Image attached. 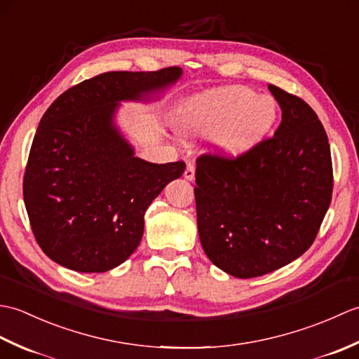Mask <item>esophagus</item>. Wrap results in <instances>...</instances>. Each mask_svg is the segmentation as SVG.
<instances>
[{"mask_svg":"<svg viewBox=\"0 0 359 359\" xmlns=\"http://www.w3.org/2000/svg\"><path fill=\"white\" fill-rule=\"evenodd\" d=\"M194 174H196V168H194V163L188 162V163H187V168H185V172H184V177H185L187 180L191 182V180L194 179Z\"/></svg>","mask_w":359,"mask_h":359,"instance_id":"34e87169","label":"esophagus"}]
</instances>
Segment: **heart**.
I'll use <instances>...</instances> for the list:
<instances>
[{"label":"heart","mask_w":359,"mask_h":359,"mask_svg":"<svg viewBox=\"0 0 359 359\" xmlns=\"http://www.w3.org/2000/svg\"><path fill=\"white\" fill-rule=\"evenodd\" d=\"M278 106L269 95L243 86H224L191 98L177 117L185 137L216 135L225 156L238 157L253 149L271 131Z\"/></svg>","instance_id":"1"}]
</instances>
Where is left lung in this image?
Instances as JSON below:
<instances>
[{
	"mask_svg": "<svg viewBox=\"0 0 359 359\" xmlns=\"http://www.w3.org/2000/svg\"><path fill=\"white\" fill-rule=\"evenodd\" d=\"M282 109L271 139L236 158L196 160L199 238L210 261L234 278L271 273L313 243L333 189L330 144L315 111L269 85Z\"/></svg>",
	"mask_w": 359,
	"mask_h": 359,
	"instance_id": "obj_1",
	"label": "left lung"
}]
</instances>
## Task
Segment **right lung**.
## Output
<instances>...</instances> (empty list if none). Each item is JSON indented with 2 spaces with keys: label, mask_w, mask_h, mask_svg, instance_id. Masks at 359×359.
<instances>
[{
  "label": "right lung",
  "mask_w": 359,
  "mask_h": 359,
  "mask_svg": "<svg viewBox=\"0 0 359 359\" xmlns=\"http://www.w3.org/2000/svg\"><path fill=\"white\" fill-rule=\"evenodd\" d=\"M180 75L177 66L104 72L67 89L44 112L22 194L38 245L53 262L103 273L139 247L144 212L185 163L135 157L116 114L120 102H151Z\"/></svg>",
  "instance_id": "add662e5"
}]
</instances>
